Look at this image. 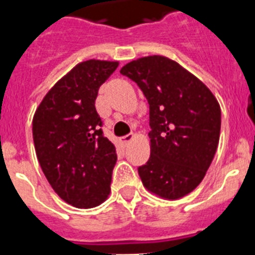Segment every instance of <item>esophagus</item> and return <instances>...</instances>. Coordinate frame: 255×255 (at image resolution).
<instances>
[{
    "instance_id": "esophagus-1",
    "label": "esophagus",
    "mask_w": 255,
    "mask_h": 255,
    "mask_svg": "<svg viewBox=\"0 0 255 255\" xmlns=\"http://www.w3.org/2000/svg\"><path fill=\"white\" fill-rule=\"evenodd\" d=\"M133 137H134V134H133V133L126 134V136H123V137H122V142H123L124 145H127L128 142L131 141V140H133Z\"/></svg>"
}]
</instances>
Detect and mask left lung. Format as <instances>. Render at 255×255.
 I'll list each match as a JSON object with an SVG mask.
<instances>
[{"mask_svg": "<svg viewBox=\"0 0 255 255\" xmlns=\"http://www.w3.org/2000/svg\"><path fill=\"white\" fill-rule=\"evenodd\" d=\"M121 73L137 84L149 103L150 157L137 169L142 185L166 199L187 195L216 153L219 102L202 81L163 56L133 60Z\"/></svg>", "mask_w": 255, "mask_h": 255, "instance_id": "8db88e82", "label": "left lung"}]
</instances>
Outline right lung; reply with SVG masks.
<instances>
[{"label": "right lung", "mask_w": 255, "mask_h": 255, "mask_svg": "<svg viewBox=\"0 0 255 255\" xmlns=\"http://www.w3.org/2000/svg\"><path fill=\"white\" fill-rule=\"evenodd\" d=\"M117 61L88 60L56 82L39 105L32 137L39 163L55 192L77 208L98 206L110 194L117 150L102 131L95 99Z\"/></svg>", "instance_id": "1"}]
</instances>
